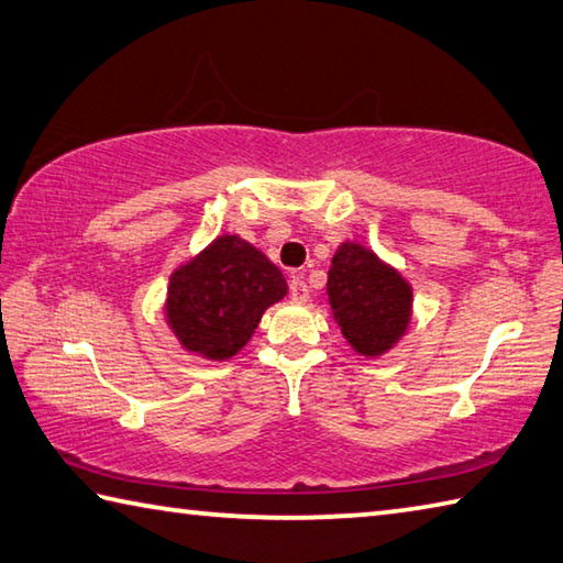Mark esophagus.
Segmentation results:
<instances>
[{"mask_svg":"<svg viewBox=\"0 0 563 563\" xmlns=\"http://www.w3.org/2000/svg\"><path fill=\"white\" fill-rule=\"evenodd\" d=\"M290 298L295 302H305V300L310 298V288H308V283L302 280V275H292V280H290Z\"/></svg>","mask_w":563,"mask_h":563,"instance_id":"obj_1","label":"esophagus"}]
</instances>
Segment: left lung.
Masks as SVG:
<instances>
[{
    "label": "left lung",
    "mask_w": 563,
    "mask_h": 563,
    "mask_svg": "<svg viewBox=\"0 0 563 563\" xmlns=\"http://www.w3.org/2000/svg\"><path fill=\"white\" fill-rule=\"evenodd\" d=\"M327 302L346 344L366 360L391 352L411 327V283L360 241L336 246L327 273Z\"/></svg>",
    "instance_id": "left-lung-1"
}]
</instances>
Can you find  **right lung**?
<instances>
[{
	"label": "right lung",
	"mask_w": 563,
	"mask_h": 563,
	"mask_svg": "<svg viewBox=\"0 0 563 563\" xmlns=\"http://www.w3.org/2000/svg\"><path fill=\"white\" fill-rule=\"evenodd\" d=\"M288 295L280 268L241 239L221 233L169 275L165 320L181 350L209 362L236 356L263 312Z\"/></svg>",
	"instance_id": "obj_1"
}]
</instances>
